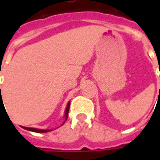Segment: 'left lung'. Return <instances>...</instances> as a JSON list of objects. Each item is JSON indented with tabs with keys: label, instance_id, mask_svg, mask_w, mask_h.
<instances>
[{
	"label": "left lung",
	"instance_id": "8db88e82",
	"mask_svg": "<svg viewBox=\"0 0 160 160\" xmlns=\"http://www.w3.org/2000/svg\"><path fill=\"white\" fill-rule=\"evenodd\" d=\"M159 88H160V87H159ZM159 92H160V91H159Z\"/></svg>",
	"mask_w": 160,
	"mask_h": 160
}]
</instances>
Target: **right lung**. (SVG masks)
Returning <instances> with one entry per match:
<instances>
[{"label": "right lung", "instance_id": "obj_1", "mask_svg": "<svg viewBox=\"0 0 160 160\" xmlns=\"http://www.w3.org/2000/svg\"><path fill=\"white\" fill-rule=\"evenodd\" d=\"M69 107H70V101L68 102V104H67L66 110H65V113H64V118H65V121L63 122V123L66 122L67 118H68V115ZM21 127H22L23 128L26 129V130L32 131V132H36V133H47V132H49V131L52 130V129H40V128H27V127H23V126H21Z\"/></svg>", "mask_w": 160, "mask_h": 160}]
</instances>
